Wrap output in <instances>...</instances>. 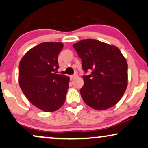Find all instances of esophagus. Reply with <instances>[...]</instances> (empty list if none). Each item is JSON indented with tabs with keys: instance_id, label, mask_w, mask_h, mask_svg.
<instances>
[{
	"instance_id": "34e87169",
	"label": "esophagus",
	"mask_w": 148,
	"mask_h": 148,
	"mask_svg": "<svg viewBox=\"0 0 148 148\" xmlns=\"http://www.w3.org/2000/svg\"><path fill=\"white\" fill-rule=\"evenodd\" d=\"M78 75H71L70 76V79H75V77H77Z\"/></svg>"
}]
</instances>
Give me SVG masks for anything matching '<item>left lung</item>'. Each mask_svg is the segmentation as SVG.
Returning <instances> with one entry per match:
<instances>
[{"label": "left lung", "instance_id": "left-lung-1", "mask_svg": "<svg viewBox=\"0 0 148 148\" xmlns=\"http://www.w3.org/2000/svg\"><path fill=\"white\" fill-rule=\"evenodd\" d=\"M82 59L84 86L80 94L89 106L98 110L116 105L127 87V63L116 46L94 39L83 40L73 45Z\"/></svg>", "mask_w": 148, "mask_h": 148}]
</instances>
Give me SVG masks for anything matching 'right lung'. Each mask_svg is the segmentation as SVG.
I'll return each instance as SVG.
<instances>
[{
	"label": "right lung",
	"mask_w": 148,
	"mask_h": 148,
	"mask_svg": "<svg viewBox=\"0 0 148 148\" xmlns=\"http://www.w3.org/2000/svg\"><path fill=\"white\" fill-rule=\"evenodd\" d=\"M60 42H43L30 49L19 63V83L27 100L44 112H52L63 105L69 77L57 74Z\"/></svg>",
	"instance_id": "obj_1"
}]
</instances>
